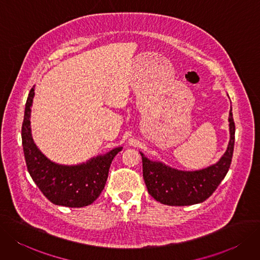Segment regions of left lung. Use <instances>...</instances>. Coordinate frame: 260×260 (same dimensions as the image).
<instances>
[{
	"instance_id": "8db88e82",
	"label": "left lung",
	"mask_w": 260,
	"mask_h": 260,
	"mask_svg": "<svg viewBox=\"0 0 260 260\" xmlns=\"http://www.w3.org/2000/svg\"><path fill=\"white\" fill-rule=\"evenodd\" d=\"M228 120L231 140L227 150L219 162L207 169L195 172L178 171L160 162H152L141 152L143 177L148 193L155 201L170 206H190L203 203L211 196L232 163L236 130L232 109Z\"/></svg>"
}]
</instances>
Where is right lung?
Returning <instances> with one entry per match:
<instances>
[{
  "instance_id": "right-lung-1",
  "label": "right lung",
  "mask_w": 260,
  "mask_h": 260,
  "mask_svg": "<svg viewBox=\"0 0 260 260\" xmlns=\"http://www.w3.org/2000/svg\"><path fill=\"white\" fill-rule=\"evenodd\" d=\"M33 97L34 87L25 103L21 129L24 158L30 177L47 199L55 205L80 208L92 204L105 189L111 163L121 147L76 166L51 162L38 150L30 136L29 116Z\"/></svg>"
}]
</instances>
